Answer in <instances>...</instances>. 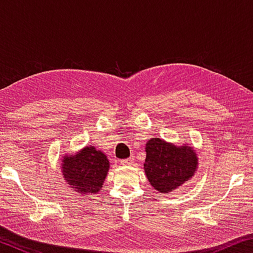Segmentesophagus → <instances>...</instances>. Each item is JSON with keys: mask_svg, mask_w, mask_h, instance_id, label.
<instances>
[{"mask_svg": "<svg viewBox=\"0 0 253 253\" xmlns=\"http://www.w3.org/2000/svg\"><path fill=\"white\" fill-rule=\"evenodd\" d=\"M132 163H134V157H129V158H126V160H122L121 165L129 166V165H132Z\"/></svg>", "mask_w": 253, "mask_h": 253, "instance_id": "obj_1", "label": "esophagus"}]
</instances>
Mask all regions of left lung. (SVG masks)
<instances>
[{"label":"left lung","instance_id":"obj_1","mask_svg":"<svg viewBox=\"0 0 253 253\" xmlns=\"http://www.w3.org/2000/svg\"><path fill=\"white\" fill-rule=\"evenodd\" d=\"M144 170L154 190L170 193L193 177L199 165L196 149L188 144L177 146L161 138L147 140Z\"/></svg>","mask_w":253,"mask_h":253}]
</instances>
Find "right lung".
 I'll list each match as a JSON object with an SVG mask.
<instances>
[{"label": "right lung", "mask_w": 253, "mask_h": 253, "mask_svg": "<svg viewBox=\"0 0 253 253\" xmlns=\"http://www.w3.org/2000/svg\"><path fill=\"white\" fill-rule=\"evenodd\" d=\"M61 175L67 184L81 196L98 194L110 168L104 153L93 146H84L74 154H63Z\"/></svg>", "instance_id": "right-lung-1"}]
</instances>
